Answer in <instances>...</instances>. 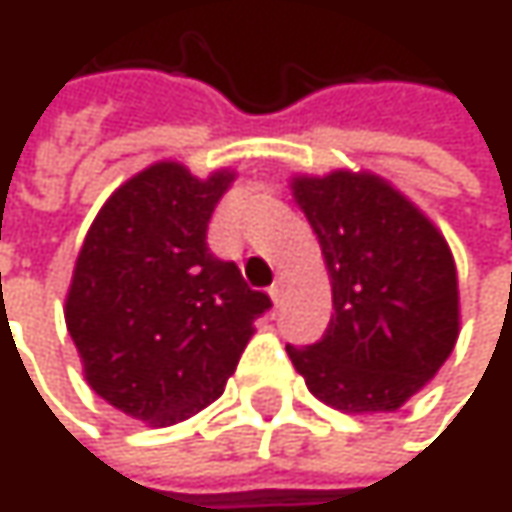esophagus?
Instances as JSON below:
<instances>
[{
    "label": "esophagus",
    "instance_id": "esophagus-1",
    "mask_svg": "<svg viewBox=\"0 0 512 512\" xmlns=\"http://www.w3.org/2000/svg\"><path fill=\"white\" fill-rule=\"evenodd\" d=\"M281 293H284V284H281V278H275V281H272V287H269V296H272V302H275V305L281 302Z\"/></svg>",
    "mask_w": 512,
    "mask_h": 512
}]
</instances>
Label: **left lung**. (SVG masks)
<instances>
[{
	"label": "left lung",
	"mask_w": 512,
	"mask_h": 512,
	"mask_svg": "<svg viewBox=\"0 0 512 512\" xmlns=\"http://www.w3.org/2000/svg\"><path fill=\"white\" fill-rule=\"evenodd\" d=\"M332 278V320L293 367L341 412H394L451 356L460 335L457 266L445 237L373 174L296 177Z\"/></svg>",
	"instance_id": "obj_1"
}]
</instances>
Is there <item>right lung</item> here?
<instances>
[{
	"label": "right lung",
	"instance_id": "right-lung-1",
	"mask_svg": "<svg viewBox=\"0 0 512 512\" xmlns=\"http://www.w3.org/2000/svg\"><path fill=\"white\" fill-rule=\"evenodd\" d=\"M231 180L156 162L103 204L76 257L64 320L85 379L154 427L186 421L225 391L252 323L272 308L207 246Z\"/></svg>",
	"mask_w": 512,
	"mask_h": 512
}]
</instances>
